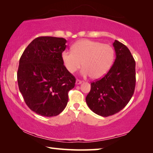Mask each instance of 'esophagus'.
<instances>
[{"mask_svg": "<svg viewBox=\"0 0 153 153\" xmlns=\"http://www.w3.org/2000/svg\"><path fill=\"white\" fill-rule=\"evenodd\" d=\"M82 81L81 80H79V79H76V85H79V84H82Z\"/></svg>", "mask_w": 153, "mask_h": 153, "instance_id": "esophagus-1", "label": "esophagus"}]
</instances>
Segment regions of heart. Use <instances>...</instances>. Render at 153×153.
Segmentation results:
<instances>
[{
	"mask_svg": "<svg viewBox=\"0 0 153 153\" xmlns=\"http://www.w3.org/2000/svg\"><path fill=\"white\" fill-rule=\"evenodd\" d=\"M61 58L69 73H75L82 65V76H91L93 79H99L111 69L115 58V51L108 45L82 40L74 44L71 51H64Z\"/></svg>",
	"mask_w": 153,
	"mask_h": 153,
	"instance_id": "heart-1",
	"label": "heart"
}]
</instances>
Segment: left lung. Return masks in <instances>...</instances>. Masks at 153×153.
<instances>
[{
  "instance_id": "left-lung-1",
  "label": "left lung",
  "mask_w": 153,
  "mask_h": 153,
  "mask_svg": "<svg viewBox=\"0 0 153 153\" xmlns=\"http://www.w3.org/2000/svg\"><path fill=\"white\" fill-rule=\"evenodd\" d=\"M113 45L115 62L102 79L91 83L86 98L88 107L102 117L122 110L132 97L136 86V63L130 51L117 40Z\"/></svg>"
}]
</instances>
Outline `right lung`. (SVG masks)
I'll return each mask as SVG.
<instances>
[{"instance_id": "obj_1", "label": "right lung", "mask_w": 153, "mask_h": 153, "mask_svg": "<svg viewBox=\"0 0 153 153\" xmlns=\"http://www.w3.org/2000/svg\"><path fill=\"white\" fill-rule=\"evenodd\" d=\"M66 42L63 38H36L20 58L19 91L27 107L38 115L53 117L61 113L68 102V92L75 86L76 78L61 58Z\"/></svg>"}]
</instances>
